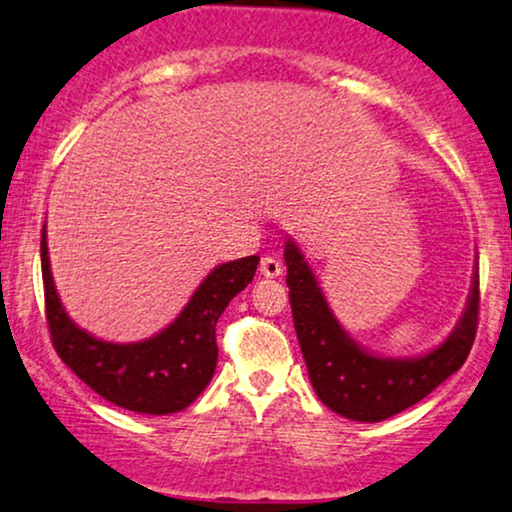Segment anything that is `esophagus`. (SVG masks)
<instances>
[{
  "label": "esophagus",
  "instance_id": "1",
  "mask_svg": "<svg viewBox=\"0 0 512 512\" xmlns=\"http://www.w3.org/2000/svg\"><path fill=\"white\" fill-rule=\"evenodd\" d=\"M260 274L264 278H278L283 274V264L276 260V257H262L260 262Z\"/></svg>",
  "mask_w": 512,
  "mask_h": 512
}]
</instances>
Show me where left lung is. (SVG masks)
Returning a JSON list of instances; mask_svg holds the SVG:
<instances>
[{"label":"left lung","instance_id":"obj_1","mask_svg":"<svg viewBox=\"0 0 512 512\" xmlns=\"http://www.w3.org/2000/svg\"><path fill=\"white\" fill-rule=\"evenodd\" d=\"M286 283L297 340L314 392L328 409L359 423H380L428 397L468 359L480 314V276H472L465 312L442 345L420 357H378L349 338L328 307L312 267L286 241Z\"/></svg>","mask_w":512,"mask_h":512}]
</instances>
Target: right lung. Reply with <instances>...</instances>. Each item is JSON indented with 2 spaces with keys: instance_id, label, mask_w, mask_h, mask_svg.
<instances>
[{
  "instance_id": "add662e5",
  "label": "right lung",
  "mask_w": 512,
  "mask_h": 512,
  "mask_svg": "<svg viewBox=\"0 0 512 512\" xmlns=\"http://www.w3.org/2000/svg\"><path fill=\"white\" fill-rule=\"evenodd\" d=\"M42 281L51 342L82 383L120 409L167 416L184 411L208 387L217 368V321L255 276L260 257L219 264L205 276L189 304L165 331L141 342H106L70 319L58 300L42 229Z\"/></svg>"
}]
</instances>
